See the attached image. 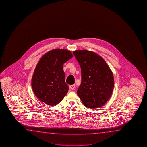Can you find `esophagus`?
Wrapping results in <instances>:
<instances>
[{"label":"esophagus","instance_id":"1","mask_svg":"<svg viewBox=\"0 0 147 147\" xmlns=\"http://www.w3.org/2000/svg\"><path fill=\"white\" fill-rule=\"evenodd\" d=\"M75 87H76V85H75V84L70 85V86H69V87H70V88L71 90H74L75 88Z\"/></svg>","mask_w":147,"mask_h":147}]
</instances>
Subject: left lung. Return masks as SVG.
I'll return each mask as SVG.
<instances>
[{
  "label": "left lung",
  "instance_id": "1",
  "mask_svg": "<svg viewBox=\"0 0 147 147\" xmlns=\"http://www.w3.org/2000/svg\"><path fill=\"white\" fill-rule=\"evenodd\" d=\"M81 67V83L77 94L83 104L89 108L103 106L111 96L114 77L103 58L93 51H73Z\"/></svg>",
  "mask_w": 147,
  "mask_h": 147
}]
</instances>
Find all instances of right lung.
<instances>
[{"label":"right lung","mask_w":147,"mask_h":147,"mask_svg":"<svg viewBox=\"0 0 147 147\" xmlns=\"http://www.w3.org/2000/svg\"><path fill=\"white\" fill-rule=\"evenodd\" d=\"M72 57L70 50L55 49L40 59L32 77L31 87L42 102L55 106L67 94L69 87L65 82L63 65Z\"/></svg>","instance_id":"add662e5"}]
</instances>
